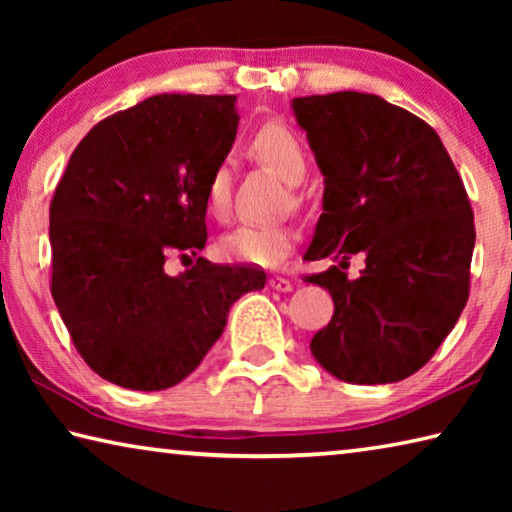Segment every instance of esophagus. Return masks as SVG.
Wrapping results in <instances>:
<instances>
[{"label":"esophagus","mask_w":512,"mask_h":512,"mask_svg":"<svg viewBox=\"0 0 512 512\" xmlns=\"http://www.w3.org/2000/svg\"><path fill=\"white\" fill-rule=\"evenodd\" d=\"M268 287L275 289V291H280V293H287V291L293 289V282L287 280V277L273 275V277H268Z\"/></svg>","instance_id":"esophagus-1"}]
</instances>
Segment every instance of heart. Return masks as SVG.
I'll return each instance as SVG.
<instances>
[{
  "label": "heart",
  "instance_id": "obj_1",
  "mask_svg": "<svg viewBox=\"0 0 512 512\" xmlns=\"http://www.w3.org/2000/svg\"><path fill=\"white\" fill-rule=\"evenodd\" d=\"M250 153L273 169L284 183L298 185L307 173V153L300 137L284 121H266L250 137ZM205 207L216 219L230 210V169L221 162L210 171L205 185ZM298 241V230L289 223H244L221 237V253L232 262L275 268Z\"/></svg>",
  "mask_w": 512,
  "mask_h": 512
}]
</instances>
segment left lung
I'll return each instance as SVG.
<instances>
[{
    "label": "left lung",
    "instance_id": "1",
    "mask_svg": "<svg viewBox=\"0 0 512 512\" xmlns=\"http://www.w3.org/2000/svg\"><path fill=\"white\" fill-rule=\"evenodd\" d=\"M325 176L307 275L334 300L311 354L350 384H393L418 372L452 332L470 296L474 214L438 133L375 94L293 99ZM357 252V281L340 271Z\"/></svg>",
    "mask_w": 512,
    "mask_h": 512
}]
</instances>
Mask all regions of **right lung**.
<instances>
[{
  "label": "right lung",
  "mask_w": 512,
  "mask_h": 512,
  "mask_svg": "<svg viewBox=\"0 0 512 512\" xmlns=\"http://www.w3.org/2000/svg\"><path fill=\"white\" fill-rule=\"evenodd\" d=\"M232 94H155L99 121L49 205L51 296L83 361L131 391L176 386L223 334L228 311L266 273L197 257L205 185L235 142Z\"/></svg>",
  "instance_id": "1"
}]
</instances>
